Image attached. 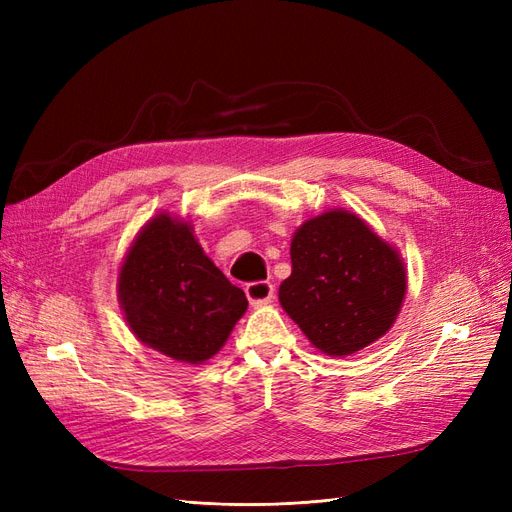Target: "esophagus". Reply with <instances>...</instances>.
Listing matches in <instances>:
<instances>
[{
    "instance_id": "34e87169",
    "label": "esophagus",
    "mask_w": 512,
    "mask_h": 512,
    "mask_svg": "<svg viewBox=\"0 0 512 512\" xmlns=\"http://www.w3.org/2000/svg\"><path fill=\"white\" fill-rule=\"evenodd\" d=\"M247 294V301H250L252 307H262V305H269L275 297V290L271 282H254V284H247L245 288Z\"/></svg>"
}]
</instances>
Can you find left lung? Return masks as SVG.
<instances>
[{
    "label": "left lung",
    "mask_w": 512,
    "mask_h": 512,
    "mask_svg": "<svg viewBox=\"0 0 512 512\" xmlns=\"http://www.w3.org/2000/svg\"><path fill=\"white\" fill-rule=\"evenodd\" d=\"M290 260L280 303L322 354L350 356L389 333L408 290L404 258L354 211L305 220Z\"/></svg>",
    "instance_id": "obj_1"
}]
</instances>
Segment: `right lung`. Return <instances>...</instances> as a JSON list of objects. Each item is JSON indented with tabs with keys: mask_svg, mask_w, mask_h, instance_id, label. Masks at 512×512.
<instances>
[{
	"mask_svg": "<svg viewBox=\"0 0 512 512\" xmlns=\"http://www.w3.org/2000/svg\"><path fill=\"white\" fill-rule=\"evenodd\" d=\"M117 299L138 342L190 365L213 359L247 309L245 292L213 265L192 224L168 211L136 232Z\"/></svg>",
	"mask_w": 512,
	"mask_h": 512,
	"instance_id": "obj_1",
	"label": "right lung"
}]
</instances>
